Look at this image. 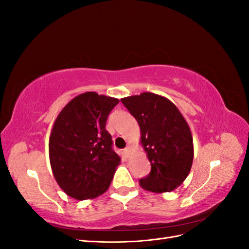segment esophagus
I'll list each match as a JSON object with an SVG mask.
<instances>
[{
  "label": "esophagus",
  "mask_w": 249,
  "mask_h": 249,
  "mask_svg": "<svg viewBox=\"0 0 249 249\" xmlns=\"http://www.w3.org/2000/svg\"><path fill=\"white\" fill-rule=\"evenodd\" d=\"M131 149H132V146H131V145H127V146L124 148V154H125L126 156H130Z\"/></svg>",
  "instance_id": "34e87169"
}]
</instances>
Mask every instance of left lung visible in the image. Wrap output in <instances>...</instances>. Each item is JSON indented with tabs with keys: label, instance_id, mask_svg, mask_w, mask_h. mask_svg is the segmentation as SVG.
<instances>
[{
	"label": "left lung",
	"instance_id": "1",
	"mask_svg": "<svg viewBox=\"0 0 249 249\" xmlns=\"http://www.w3.org/2000/svg\"><path fill=\"white\" fill-rule=\"evenodd\" d=\"M120 101L137 120L140 143L152 166L139 185L155 193L177 189L189 175L194 156L192 134L182 113L166 97L152 92Z\"/></svg>",
	"mask_w": 249,
	"mask_h": 249
}]
</instances>
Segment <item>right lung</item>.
<instances>
[{"mask_svg": "<svg viewBox=\"0 0 249 249\" xmlns=\"http://www.w3.org/2000/svg\"><path fill=\"white\" fill-rule=\"evenodd\" d=\"M118 99L93 91L77 95L60 111L52 127L49 156L59 187L77 200L108 190L120 164L105 129Z\"/></svg>", "mask_w": 249, "mask_h": 249, "instance_id": "1", "label": "right lung"}]
</instances>
